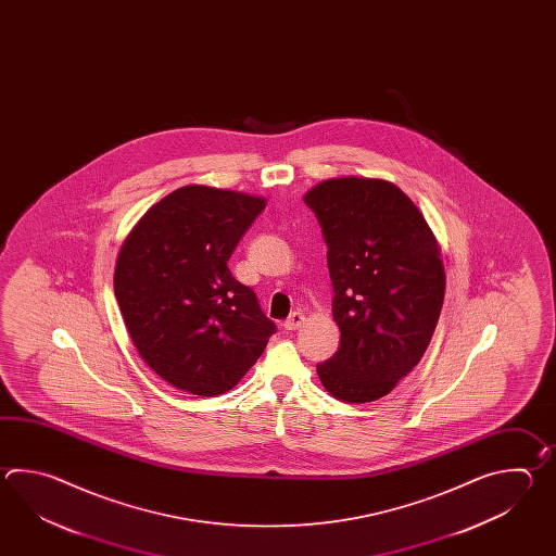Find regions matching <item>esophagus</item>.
I'll use <instances>...</instances> for the list:
<instances>
[{
  "label": "esophagus",
  "instance_id": "1",
  "mask_svg": "<svg viewBox=\"0 0 556 556\" xmlns=\"http://www.w3.org/2000/svg\"><path fill=\"white\" fill-rule=\"evenodd\" d=\"M304 314L302 312H292L288 318L283 319L286 330H298L304 324Z\"/></svg>",
  "mask_w": 556,
  "mask_h": 556
}]
</instances>
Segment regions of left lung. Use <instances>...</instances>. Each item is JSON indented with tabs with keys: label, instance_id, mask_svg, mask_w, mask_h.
<instances>
[{
	"label": "left lung",
	"instance_id": "8db88e82",
	"mask_svg": "<svg viewBox=\"0 0 556 556\" xmlns=\"http://www.w3.org/2000/svg\"><path fill=\"white\" fill-rule=\"evenodd\" d=\"M304 202L328 244L338 352L318 364L324 388L345 403L388 395L426 354L445 273L424 214L379 178L319 182Z\"/></svg>",
	"mask_w": 556,
	"mask_h": 556
}]
</instances>
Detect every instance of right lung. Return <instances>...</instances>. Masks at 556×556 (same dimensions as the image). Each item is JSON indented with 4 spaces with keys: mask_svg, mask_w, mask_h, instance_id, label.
<instances>
[{
    "mask_svg": "<svg viewBox=\"0 0 556 556\" xmlns=\"http://www.w3.org/2000/svg\"><path fill=\"white\" fill-rule=\"evenodd\" d=\"M264 206L258 197L190 185L151 206L123 242L121 314L142 359L177 390H232L276 331L228 268Z\"/></svg>",
    "mask_w": 556,
    "mask_h": 556,
    "instance_id": "add662e5",
    "label": "right lung"
}]
</instances>
